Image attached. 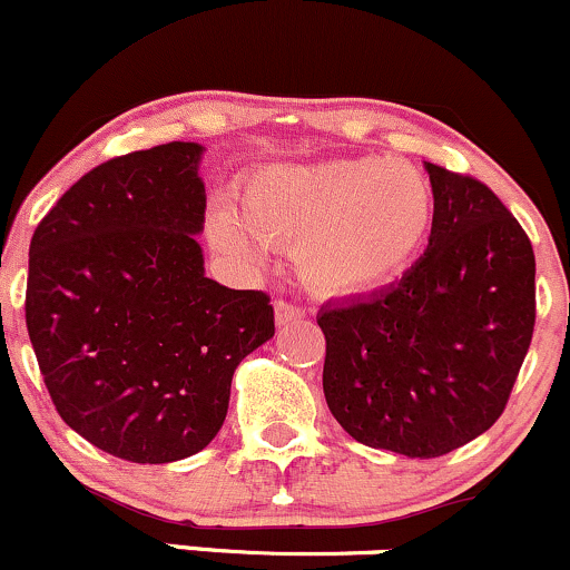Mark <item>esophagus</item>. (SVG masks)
<instances>
[{
	"label": "esophagus",
	"mask_w": 570,
	"mask_h": 570,
	"mask_svg": "<svg viewBox=\"0 0 570 570\" xmlns=\"http://www.w3.org/2000/svg\"><path fill=\"white\" fill-rule=\"evenodd\" d=\"M274 317H277V326H287V323H293V321H302L304 309L279 298V302L274 304Z\"/></svg>",
	"instance_id": "1"
}]
</instances>
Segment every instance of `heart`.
<instances>
[{"label": "heart", "mask_w": 570, "mask_h": 570, "mask_svg": "<svg viewBox=\"0 0 570 570\" xmlns=\"http://www.w3.org/2000/svg\"><path fill=\"white\" fill-rule=\"evenodd\" d=\"M242 214L217 206L209 234L223 253L263 266L268 244L293 247V268L323 298L381 291L413 266L434 225L430 179L389 157L266 165L242 185Z\"/></svg>", "instance_id": "obj_1"}]
</instances>
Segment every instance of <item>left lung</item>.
I'll list each match as a JSON object with an SVG mask.
<instances>
[{"mask_svg": "<svg viewBox=\"0 0 570 570\" xmlns=\"http://www.w3.org/2000/svg\"><path fill=\"white\" fill-rule=\"evenodd\" d=\"M430 247L402 279L321 307L323 394L370 449L443 456L505 410L535 326V255L498 195L424 163Z\"/></svg>", "mask_w": 570, "mask_h": 570, "instance_id": "left-lung-1", "label": "left lung"}]
</instances>
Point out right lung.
<instances>
[{
    "label": "right lung",
    "mask_w": 570,
    "mask_h": 570,
    "mask_svg": "<svg viewBox=\"0 0 570 570\" xmlns=\"http://www.w3.org/2000/svg\"><path fill=\"white\" fill-rule=\"evenodd\" d=\"M204 151L174 140L97 165L29 244L27 328L48 394L127 462L204 451L236 366L274 336L266 293L206 277Z\"/></svg>",
    "instance_id": "1"
}]
</instances>
